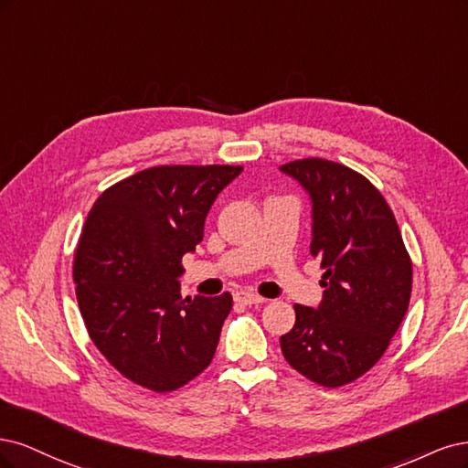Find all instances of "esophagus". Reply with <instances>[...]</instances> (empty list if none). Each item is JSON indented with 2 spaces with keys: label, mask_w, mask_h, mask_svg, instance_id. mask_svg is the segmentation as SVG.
<instances>
[{
  "label": "esophagus",
  "mask_w": 468,
  "mask_h": 468,
  "mask_svg": "<svg viewBox=\"0 0 468 468\" xmlns=\"http://www.w3.org/2000/svg\"><path fill=\"white\" fill-rule=\"evenodd\" d=\"M235 299L240 301V303H245V305H259V303H264V297L256 295L254 292H239V293L235 295Z\"/></svg>",
  "instance_id": "obj_1"
}]
</instances>
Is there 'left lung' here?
I'll use <instances>...</instances> for the list:
<instances>
[{
    "label": "left lung",
    "instance_id": "left-lung-1",
    "mask_svg": "<svg viewBox=\"0 0 468 468\" xmlns=\"http://www.w3.org/2000/svg\"><path fill=\"white\" fill-rule=\"evenodd\" d=\"M311 200V256L324 270L319 307L293 305L280 338L288 364L323 387L369 371L399 330L412 292V262L388 204L366 176L324 159L280 167Z\"/></svg>",
    "mask_w": 468,
    "mask_h": 468
}]
</instances>
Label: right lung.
<instances>
[{
	"label": "right lung",
	"mask_w": 468,
	"mask_h": 468,
	"mask_svg": "<svg viewBox=\"0 0 468 468\" xmlns=\"http://www.w3.org/2000/svg\"><path fill=\"white\" fill-rule=\"evenodd\" d=\"M243 167L165 165L104 190L73 261L87 333L109 364L155 393L200 375L216 354L231 293L180 297L183 256L196 250L218 194Z\"/></svg>",
	"instance_id": "right-lung-1"
}]
</instances>
